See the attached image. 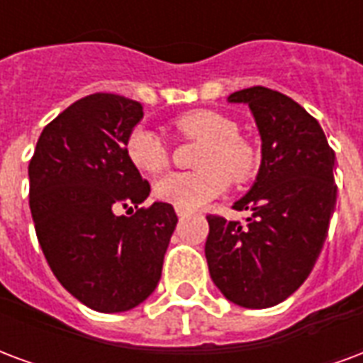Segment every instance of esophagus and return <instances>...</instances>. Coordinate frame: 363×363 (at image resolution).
<instances>
[{"label": "esophagus", "mask_w": 363, "mask_h": 363, "mask_svg": "<svg viewBox=\"0 0 363 363\" xmlns=\"http://www.w3.org/2000/svg\"><path fill=\"white\" fill-rule=\"evenodd\" d=\"M174 211H177V216L179 217H184L186 213H189V211H184V209H181V208H174Z\"/></svg>", "instance_id": "obj_1"}]
</instances>
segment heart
Wrapping results in <instances>:
<instances>
[{"label":"heart","instance_id":"b5f03b06","mask_svg":"<svg viewBox=\"0 0 363 363\" xmlns=\"http://www.w3.org/2000/svg\"><path fill=\"white\" fill-rule=\"evenodd\" d=\"M174 128L192 140L203 142L194 173H169L155 182L154 192L161 202L192 211L225 192L229 179L242 182L257 165L256 150L238 136V127L227 115L196 109L174 119ZM128 161L142 173H160L167 165L169 150L160 133L144 123L128 133L125 142Z\"/></svg>","mask_w":363,"mask_h":363}]
</instances>
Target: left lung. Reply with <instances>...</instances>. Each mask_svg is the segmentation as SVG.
Returning a JSON list of instances; mask_svg holds the SVG:
<instances>
[{"instance_id": "left-lung-1", "label": "left lung", "mask_w": 363, "mask_h": 363, "mask_svg": "<svg viewBox=\"0 0 363 363\" xmlns=\"http://www.w3.org/2000/svg\"><path fill=\"white\" fill-rule=\"evenodd\" d=\"M246 104L262 138L256 181L233 203L246 223L209 216V275L229 302L262 310L281 304L304 283L323 248L337 203L335 152L304 107L254 86L230 94Z\"/></svg>"}]
</instances>
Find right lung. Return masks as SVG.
<instances>
[{"mask_svg":"<svg viewBox=\"0 0 363 363\" xmlns=\"http://www.w3.org/2000/svg\"><path fill=\"white\" fill-rule=\"evenodd\" d=\"M142 117L140 104L125 96H86L42 130L28 165L45 259L72 296L101 313L133 310L155 291L179 221L171 203L138 208L150 184L125 142ZM119 207L137 211L117 216Z\"/></svg>","mask_w":363,"mask_h":363,"instance_id":"add662e5","label":"right lung"}]
</instances>
